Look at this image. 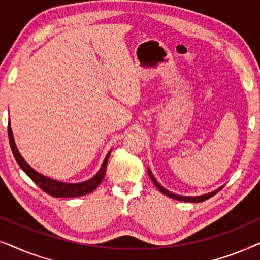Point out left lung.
I'll use <instances>...</instances> for the list:
<instances>
[{
  "label": "left lung",
  "mask_w": 260,
  "mask_h": 260,
  "mask_svg": "<svg viewBox=\"0 0 260 260\" xmlns=\"http://www.w3.org/2000/svg\"><path fill=\"white\" fill-rule=\"evenodd\" d=\"M148 173H149V176H150L151 181H152V182H154L155 186L158 188V190L161 191V193L166 194L167 197H169V198H172V199H175V200H179V201H184V202H202V201L207 200V199H209V198H212L213 195H215L216 193H218V191H220V190H221L222 188H223V187H220L219 189L212 191V193L201 195V197H180V195L173 194V193H170V191H168L167 189H165V188H163V187L161 186V184H159V183L157 182V181L155 180V177H154V175H152V174H151L150 170H148Z\"/></svg>",
  "instance_id": "obj_1"
}]
</instances>
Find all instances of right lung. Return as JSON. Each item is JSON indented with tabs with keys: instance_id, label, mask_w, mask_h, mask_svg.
<instances>
[{
	"instance_id": "right-lung-1",
	"label": "right lung",
	"mask_w": 260,
	"mask_h": 260,
	"mask_svg": "<svg viewBox=\"0 0 260 260\" xmlns=\"http://www.w3.org/2000/svg\"><path fill=\"white\" fill-rule=\"evenodd\" d=\"M8 137H9V143H10V148H12L13 155L14 157H15L16 162L19 163L21 169H22L23 172L26 173L27 175L29 176L42 190L45 191V193L52 195V197L54 198L83 197V195H86L88 193H91V191H93L95 188L101 184L103 179H104L110 152L106 155L101 169H99V172L97 174H95L94 177H92V179L81 183H63V182H59V181L48 179V177L41 175V174L35 172L33 168H30V166L28 165V163L22 158V156L20 155L15 143H14L13 133H12V129H10L9 123H8Z\"/></svg>"
}]
</instances>
